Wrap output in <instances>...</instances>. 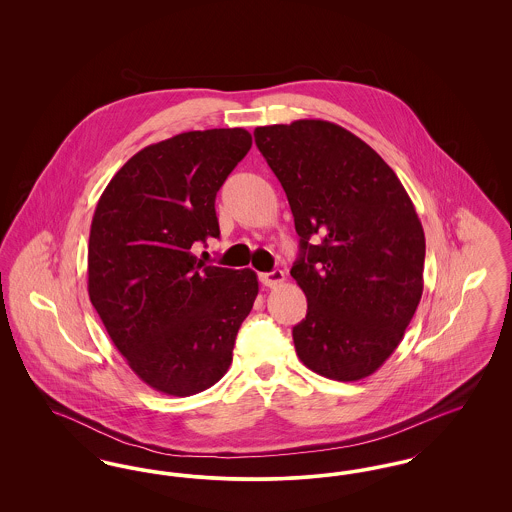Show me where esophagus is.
<instances>
[{
    "label": "esophagus",
    "mask_w": 512,
    "mask_h": 512,
    "mask_svg": "<svg viewBox=\"0 0 512 512\" xmlns=\"http://www.w3.org/2000/svg\"><path fill=\"white\" fill-rule=\"evenodd\" d=\"M259 278H261V284H263V286H267V288H278L280 284H284L286 274L276 268V270H272V272H263Z\"/></svg>",
    "instance_id": "obj_1"
}]
</instances>
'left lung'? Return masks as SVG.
Segmentation results:
<instances>
[{"label":"left lung","instance_id":"1","mask_svg":"<svg viewBox=\"0 0 512 512\" xmlns=\"http://www.w3.org/2000/svg\"><path fill=\"white\" fill-rule=\"evenodd\" d=\"M253 136L299 234L290 274L307 317L293 326L297 357L330 380L366 378L397 349L422 297L426 240L413 201L388 163L334 122Z\"/></svg>","mask_w":512,"mask_h":512}]
</instances>
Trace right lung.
Masks as SVG:
<instances>
[{
    "label": "right lung",
    "mask_w": 512,
    "mask_h": 512,
    "mask_svg": "<svg viewBox=\"0 0 512 512\" xmlns=\"http://www.w3.org/2000/svg\"><path fill=\"white\" fill-rule=\"evenodd\" d=\"M251 147L244 128L176 134L130 157L90 228L88 293L128 366L149 388H211L259 293L251 268L213 267L192 247L219 238L215 197Z\"/></svg>",
    "instance_id": "obj_1"
}]
</instances>
